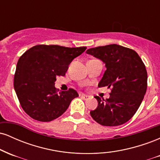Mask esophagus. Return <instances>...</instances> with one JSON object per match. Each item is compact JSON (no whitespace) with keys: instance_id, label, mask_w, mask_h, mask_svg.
Instances as JSON below:
<instances>
[{"instance_id":"34e87169","label":"esophagus","mask_w":160,"mask_h":160,"mask_svg":"<svg viewBox=\"0 0 160 160\" xmlns=\"http://www.w3.org/2000/svg\"><path fill=\"white\" fill-rule=\"evenodd\" d=\"M80 96H81V98H82V99H84V100H88V99L89 98V95H85V94H82L81 95H80Z\"/></svg>"}]
</instances>
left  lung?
<instances>
[{"mask_svg":"<svg viewBox=\"0 0 160 160\" xmlns=\"http://www.w3.org/2000/svg\"><path fill=\"white\" fill-rule=\"evenodd\" d=\"M105 65L98 87H111L110 98L98 101V107L90 111L92 119L106 126H120L128 121L140 107L146 93L148 74L138 54L131 49L117 44L86 50Z\"/></svg>","mask_w":160,"mask_h":160,"instance_id":"left-lung-1","label":"left lung"}]
</instances>
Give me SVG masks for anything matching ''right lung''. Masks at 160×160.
I'll return each instance as SVG.
<instances>
[{
	"label": "right lung",
	"mask_w": 160,
	"mask_h": 160,
	"mask_svg": "<svg viewBox=\"0 0 160 160\" xmlns=\"http://www.w3.org/2000/svg\"><path fill=\"white\" fill-rule=\"evenodd\" d=\"M86 49L37 45L20 57L14 76V89L28 115L40 122H49L65 113L79 95L73 89L58 93L55 82L58 76H65L71 62Z\"/></svg>",
	"instance_id": "1"
}]
</instances>
